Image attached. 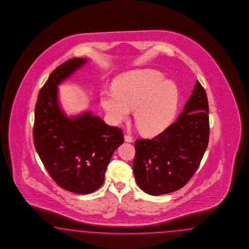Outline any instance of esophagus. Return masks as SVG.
Wrapping results in <instances>:
<instances>
[{
    "label": "esophagus",
    "mask_w": 249,
    "mask_h": 249,
    "mask_svg": "<svg viewBox=\"0 0 249 249\" xmlns=\"http://www.w3.org/2000/svg\"><path fill=\"white\" fill-rule=\"evenodd\" d=\"M124 139H125L126 142H133V138H132V136L129 135V134H126L124 136Z\"/></svg>",
    "instance_id": "1"
}]
</instances>
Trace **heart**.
Segmentation results:
<instances>
[{"mask_svg": "<svg viewBox=\"0 0 249 249\" xmlns=\"http://www.w3.org/2000/svg\"><path fill=\"white\" fill-rule=\"evenodd\" d=\"M179 90L172 80L151 69L134 71L119 77L113 89L104 90L100 103L115 124L128 120L134 109L136 125L147 136L158 135L170 126L179 107Z\"/></svg>", "mask_w": 249, "mask_h": 249, "instance_id": "1", "label": "heart"}]
</instances>
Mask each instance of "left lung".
Instances as JSON below:
<instances>
[{"mask_svg": "<svg viewBox=\"0 0 249 249\" xmlns=\"http://www.w3.org/2000/svg\"><path fill=\"white\" fill-rule=\"evenodd\" d=\"M208 100L196 81L177 121L151 140H137L133 173L136 182L151 196L183 187L200 165L209 141Z\"/></svg>", "mask_w": 249, "mask_h": 249, "instance_id": "1", "label": "left lung"}]
</instances>
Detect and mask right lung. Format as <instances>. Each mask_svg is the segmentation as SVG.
Returning <instances> with one entry per match:
<instances>
[{"label":"right lung","instance_id":"right-lung-1","mask_svg":"<svg viewBox=\"0 0 249 249\" xmlns=\"http://www.w3.org/2000/svg\"><path fill=\"white\" fill-rule=\"evenodd\" d=\"M87 63L72 58L55 68L38 95L34 143L46 171L61 188L88 195L104 182L115 150L123 143L121 128L90 111L68 118L61 109L57 86Z\"/></svg>","mask_w":249,"mask_h":249}]
</instances>
